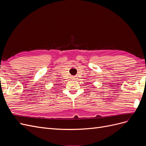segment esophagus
<instances>
[{
  "instance_id": "34e87169",
  "label": "esophagus",
  "mask_w": 146,
  "mask_h": 146,
  "mask_svg": "<svg viewBox=\"0 0 146 146\" xmlns=\"http://www.w3.org/2000/svg\"><path fill=\"white\" fill-rule=\"evenodd\" d=\"M72 78H73V80H75V79H77V78H76V77H74Z\"/></svg>"
}]
</instances>
